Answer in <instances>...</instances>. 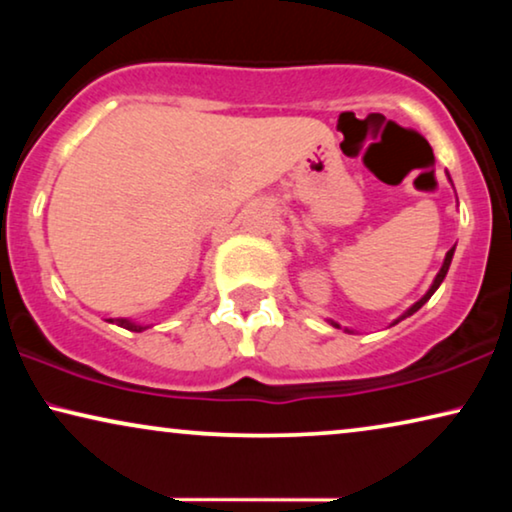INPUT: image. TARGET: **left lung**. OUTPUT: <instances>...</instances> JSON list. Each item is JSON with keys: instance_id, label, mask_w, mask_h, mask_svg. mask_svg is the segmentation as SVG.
<instances>
[{"instance_id": "8db88e82", "label": "left lung", "mask_w": 512, "mask_h": 512, "mask_svg": "<svg viewBox=\"0 0 512 512\" xmlns=\"http://www.w3.org/2000/svg\"><path fill=\"white\" fill-rule=\"evenodd\" d=\"M452 256H454V247H452V249H450V251H447V254H445L443 268H440V272H438V275H436V279H433L431 289H429V291H426V293H424V296H422V298H419V300H417V303H415V305H412L408 312H405V314H401V317H398V319L394 321V324H398V321H403L405 317H410V314H415V312L419 310V307H422V305L426 303V300H429V298L433 296V293H436V289H438V286H440V284H443V279H445V275H447V270H450ZM394 324H391V326H394ZM331 326H335V328H340V324H335V321H331ZM347 333H349V331H347Z\"/></svg>"}]
</instances>
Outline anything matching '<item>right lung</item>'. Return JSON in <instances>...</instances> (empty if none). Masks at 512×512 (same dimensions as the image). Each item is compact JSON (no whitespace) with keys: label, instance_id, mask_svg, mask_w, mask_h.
Listing matches in <instances>:
<instances>
[{"label":"right lung","instance_id":"right-lung-1","mask_svg":"<svg viewBox=\"0 0 512 512\" xmlns=\"http://www.w3.org/2000/svg\"><path fill=\"white\" fill-rule=\"evenodd\" d=\"M116 326L128 328V331H135V333H142V331H146V328H149V326L135 324V321H130V319H116Z\"/></svg>","mask_w":512,"mask_h":512}]
</instances>
